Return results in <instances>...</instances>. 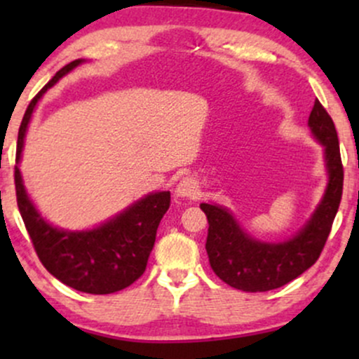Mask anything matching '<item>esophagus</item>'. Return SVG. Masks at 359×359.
I'll use <instances>...</instances> for the list:
<instances>
[{
  "label": "esophagus",
  "instance_id": "1",
  "mask_svg": "<svg viewBox=\"0 0 359 359\" xmlns=\"http://www.w3.org/2000/svg\"><path fill=\"white\" fill-rule=\"evenodd\" d=\"M175 192L179 197L196 199V197L199 196V184H197V180H194L192 177H184V179L179 182V185H177Z\"/></svg>",
  "mask_w": 359,
  "mask_h": 359
}]
</instances>
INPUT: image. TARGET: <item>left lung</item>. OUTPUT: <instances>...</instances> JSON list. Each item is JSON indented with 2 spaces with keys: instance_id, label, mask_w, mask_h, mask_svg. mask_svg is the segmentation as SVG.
I'll return each instance as SVG.
<instances>
[{
  "instance_id": "8db88e82",
  "label": "left lung",
  "mask_w": 359,
  "mask_h": 359,
  "mask_svg": "<svg viewBox=\"0 0 359 359\" xmlns=\"http://www.w3.org/2000/svg\"><path fill=\"white\" fill-rule=\"evenodd\" d=\"M309 126L324 147L329 182L311 221L294 238L283 243L258 241L243 231L226 208L201 204L209 222L205 251L211 269L238 290L266 292L283 287L311 269L324 250L343 196L344 170L334 121L319 100L314 101Z\"/></svg>"
}]
</instances>
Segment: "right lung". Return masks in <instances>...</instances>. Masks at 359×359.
Segmentation results:
<instances>
[{
	"label": "right lung",
	"instance_id": "add662e5",
	"mask_svg": "<svg viewBox=\"0 0 359 359\" xmlns=\"http://www.w3.org/2000/svg\"><path fill=\"white\" fill-rule=\"evenodd\" d=\"M81 62L64 65L28 104L18 131L16 163L22 156L25 133L36 101ZM15 189L25 228L42 265L67 287L94 295L123 290L142 277L155 245L156 228L170 205V192L148 194L96 229L64 231L48 224L28 199L18 165H15Z\"/></svg>",
	"mask_w": 359,
	"mask_h": 359
}]
</instances>
